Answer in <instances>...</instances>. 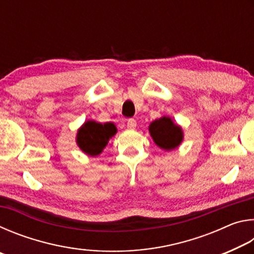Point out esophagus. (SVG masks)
<instances>
[{
    "label": "esophagus",
    "mask_w": 254,
    "mask_h": 254,
    "mask_svg": "<svg viewBox=\"0 0 254 254\" xmlns=\"http://www.w3.org/2000/svg\"><path fill=\"white\" fill-rule=\"evenodd\" d=\"M127 126L128 128H134L136 127V121L134 119H128L127 121Z\"/></svg>",
    "instance_id": "34e87169"
}]
</instances>
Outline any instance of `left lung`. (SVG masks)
Instances as JSON below:
<instances>
[{"label":"left lung","instance_id":"1","mask_svg":"<svg viewBox=\"0 0 254 254\" xmlns=\"http://www.w3.org/2000/svg\"><path fill=\"white\" fill-rule=\"evenodd\" d=\"M149 131L154 142L161 149L173 150L183 141L182 128L176 126L170 118L163 117L153 121L150 124Z\"/></svg>","mask_w":254,"mask_h":254}]
</instances>
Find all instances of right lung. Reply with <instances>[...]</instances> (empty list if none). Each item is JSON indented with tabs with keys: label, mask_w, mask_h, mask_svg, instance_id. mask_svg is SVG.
I'll return each mask as SVG.
<instances>
[{
	"label": "right lung",
	"mask_w": 254,
	"mask_h": 254,
	"mask_svg": "<svg viewBox=\"0 0 254 254\" xmlns=\"http://www.w3.org/2000/svg\"><path fill=\"white\" fill-rule=\"evenodd\" d=\"M115 133L117 127L113 123L102 124L95 121H87L77 133V144L85 153L89 156H97Z\"/></svg>",
	"instance_id": "add662e5"
}]
</instances>
